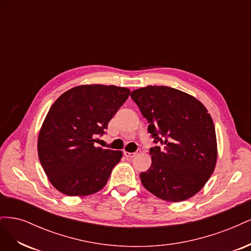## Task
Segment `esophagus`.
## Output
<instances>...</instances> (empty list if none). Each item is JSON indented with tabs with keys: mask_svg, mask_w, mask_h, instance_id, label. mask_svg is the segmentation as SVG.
<instances>
[{
	"mask_svg": "<svg viewBox=\"0 0 251 251\" xmlns=\"http://www.w3.org/2000/svg\"><path fill=\"white\" fill-rule=\"evenodd\" d=\"M138 153H140V150H137L136 151H134V153H128V151H125V156L126 158H134Z\"/></svg>",
	"mask_w": 251,
	"mask_h": 251,
	"instance_id": "obj_1",
	"label": "esophagus"
}]
</instances>
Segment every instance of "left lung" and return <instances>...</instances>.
<instances>
[{
    "label": "left lung",
    "mask_w": 251,
    "mask_h": 251,
    "mask_svg": "<svg viewBox=\"0 0 251 251\" xmlns=\"http://www.w3.org/2000/svg\"><path fill=\"white\" fill-rule=\"evenodd\" d=\"M131 97L150 124L148 131L156 143L150 149L151 165L140 174L141 183L165 201L191 198L208 181L217 162L216 130L209 113L195 97L165 86L134 90Z\"/></svg>",
    "instance_id": "8db88e82"
}]
</instances>
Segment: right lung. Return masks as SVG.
I'll return each mask as SVG.
<instances>
[{
    "label": "right lung",
    "instance_id": "obj_1",
    "mask_svg": "<svg viewBox=\"0 0 251 251\" xmlns=\"http://www.w3.org/2000/svg\"><path fill=\"white\" fill-rule=\"evenodd\" d=\"M130 95L116 86L68 90L52 104L39 135L37 151L52 185L67 196H88L107 184L121 151L95 147L109 121Z\"/></svg>",
    "mask_w": 251,
    "mask_h": 251
}]
</instances>
